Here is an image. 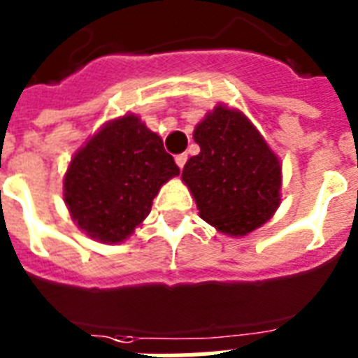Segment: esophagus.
I'll use <instances>...</instances> for the list:
<instances>
[{"instance_id":"1","label":"esophagus","mask_w":358,"mask_h":358,"mask_svg":"<svg viewBox=\"0 0 358 358\" xmlns=\"http://www.w3.org/2000/svg\"><path fill=\"white\" fill-rule=\"evenodd\" d=\"M174 162H176V165H178L180 169H184L185 162H187V154H178V156L174 157Z\"/></svg>"}]
</instances>
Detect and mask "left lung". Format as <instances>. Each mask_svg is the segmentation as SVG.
<instances>
[{
	"instance_id": "1",
	"label": "left lung",
	"mask_w": 358,
	"mask_h": 358,
	"mask_svg": "<svg viewBox=\"0 0 358 358\" xmlns=\"http://www.w3.org/2000/svg\"><path fill=\"white\" fill-rule=\"evenodd\" d=\"M201 152L187 159L182 180L199 215L229 236H247L280 204V162L238 109L217 106L196 124Z\"/></svg>"
}]
</instances>
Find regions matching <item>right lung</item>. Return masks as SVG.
Listing matches in <instances>:
<instances>
[{
  "instance_id": "1",
  "label": "right lung",
  "mask_w": 358,
  "mask_h": 358,
  "mask_svg": "<svg viewBox=\"0 0 358 358\" xmlns=\"http://www.w3.org/2000/svg\"><path fill=\"white\" fill-rule=\"evenodd\" d=\"M178 174L162 137L139 117L124 115L76 152L64 174V202L87 236L119 243L145 221L162 185Z\"/></svg>"
}]
</instances>
